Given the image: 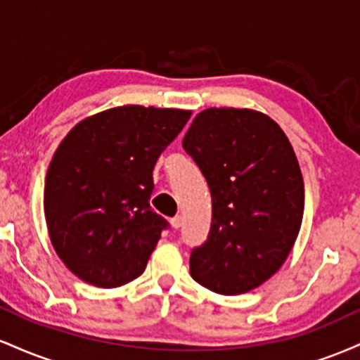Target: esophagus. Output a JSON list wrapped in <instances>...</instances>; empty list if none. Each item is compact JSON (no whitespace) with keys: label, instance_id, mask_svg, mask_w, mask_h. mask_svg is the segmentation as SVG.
Returning <instances> with one entry per match:
<instances>
[{"label":"esophagus","instance_id":"esophagus-1","mask_svg":"<svg viewBox=\"0 0 360 360\" xmlns=\"http://www.w3.org/2000/svg\"><path fill=\"white\" fill-rule=\"evenodd\" d=\"M171 225H172V229H179L181 225H183V217H181V214H176L174 218H171Z\"/></svg>","mask_w":360,"mask_h":360}]
</instances>
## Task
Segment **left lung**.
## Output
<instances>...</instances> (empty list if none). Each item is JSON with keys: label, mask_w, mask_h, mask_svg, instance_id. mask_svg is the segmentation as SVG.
I'll list each match as a JSON object with an SVG mask.
<instances>
[{"label": "left lung", "mask_w": 360, "mask_h": 360, "mask_svg": "<svg viewBox=\"0 0 360 360\" xmlns=\"http://www.w3.org/2000/svg\"><path fill=\"white\" fill-rule=\"evenodd\" d=\"M212 193L208 238L189 271L201 286L240 295L279 271L295 245L304 184L295 150L269 117L254 110L208 108L183 139Z\"/></svg>", "instance_id": "1"}]
</instances>
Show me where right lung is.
I'll use <instances>...</instances> for the list:
<instances>
[{
    "instance_id": "add662e5",
    "label": "right lung",
    "mask_w": 360,
    "mask_h": 360,
    "mask_svg": "<svg viewBox=\"0 0 360 360\" xmlns=\"http://www.w3.org/2000/svg\"><path fill=\"white\" fill-rule=\"evenodd\" d=\"M191 111L128 105L82 120L53 154L44 210L53 249L69 271L98 288L139 278L164 217L150 208L152 171Z\"/></svg>"
}]
</instances>
